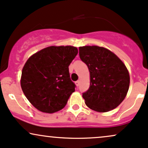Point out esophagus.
Listing matches in <instances>:
<instances>
[{
    "label": "esophagus",
    "instance_id": "1",
    "mask_svg": "<svg viewBox=\"0 0 148 148\" xmlns=\"http://www.w3.org/2000/svg\"><path fill=\"white\" fill-rule=\"evenodd\" d=\"M75 84H76V86H79V80L76 81L75 82Z\"/></svg>",
    "mask_w": 148,
    "mask_h": 148
}]
</instances>
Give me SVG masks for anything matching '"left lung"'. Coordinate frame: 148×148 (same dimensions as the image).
Segmentation results:
<instances>
[{
  "label": "left lung",
  "instance_id": "8db88e82",
  "mask_svg": "<svg viewBox=\"0 0 148 148\" xmlns=\"http://www.w3.org/2000/svg\"><path fill=\"white\" fill-rule=\"evenodd\" d=\"M79 55L90 72V86L82 93L85 104L98 112L116 108L129 89L130 75L125 65L102 47H79Z\"/></svg>",
  "mask_w": 148,
  "mask_h": 148
}]
</instances>
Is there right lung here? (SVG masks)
Here are the masks:
<instances>
[{"label":"right lung","instance_id":"add662e5","mask_svg":"<svg viewBox=\"0 0 148 148\" xmlns=\"http://www.w3.org/2000/svg\"><path fill=\"white\" fill-rule=\"evenodd\" d=\"M77 53L73 46H50L26 62L21 86L27 100L38 110L52 114L66 105L76 87L71 79L69 66Z\"/></svg>","mask_w":148,"mask_h":148}]
</instances>
